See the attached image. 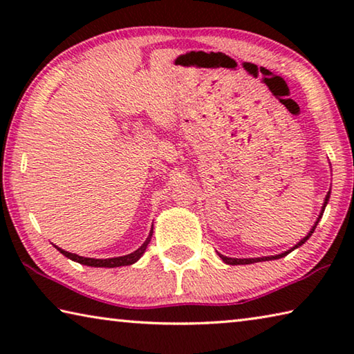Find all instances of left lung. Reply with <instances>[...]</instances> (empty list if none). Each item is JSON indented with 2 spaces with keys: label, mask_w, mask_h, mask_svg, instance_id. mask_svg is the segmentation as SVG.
Returning a JSON list of instances; mask_svg holds the SVG:
<instances>
[{
  "label": "left lung",
  "mask_w": 354,
  "mask_h": 354,
  "mask_svg": "<svg viewBox=\"0 0 354 354\" xmlns=\"http://www.w3.org/2000/svg\"><path fill=\"white\" fill-rule=\"evenodd\" d=\"M328 200H329V194L326 195V198H325V205H323V209H322V212H320V215H319V218H317V221H315V225L313 226V230L309 231V234L303 239V241H299L295 247H293L292 250H289V251H286V253H281V254H277V256H268V257H256V259H234V257H226V256H223V254H220V257L221 259H223V262H226V263H230V266H245V263H254V262H261V261H272V259H279V257H284L286 254H289L290 251H293L295 248H298V247H301V245L308 241V239L313 236V232L315 231V227H317V223H319V220L322 218V215H323V211H325V207H326V203H328Z\"/></svg>",
  "instance_id": "left-lung-1"
}]
</instances>
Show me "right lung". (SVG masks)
Listing matches in <instances>:
<instances>
[{"mask_svg": "<svg viewBox=\"0 0 354 354\" xmlns=\"http://www.w3.org/2000/svg\"><path fill=\"white\" fill-rule=\"evenodd\" d=\"M151 236H153V230L149 232V236L147 237V241L143 242L142 247L139 250H136L134 253L127 254V256H120V257H111V259H93V257H82V256H77L73 253H68V251H64L61 248H57L61 253L68 257L71 261H76L80 263H84V266H88V267H107V268H113V267H122V266H131V263H134L140 259V256L145 253V250L148 247L149 241H151Z\"/></svg>", "mask_w": 354, "mask_h": 354, "instance_id": "1", "label": "right lung"}]
</instances>
